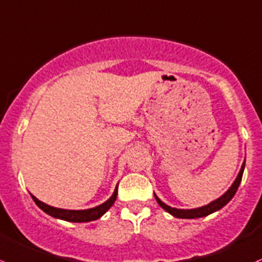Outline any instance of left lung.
I'll return each mask as SVG.
<instances>
[{"instance_id": "1", "label": "left lung", "mask_w": 262, "mask_h": 262, "mask_svg": "<svg viewBox=\"0 0 262 262\" xmlns=\"http://www.w3.org/2000/svg\"><path fill=\"white\" fill-rule=\"evenodd\" d=\"M243 169H245V163H243L242 167H241L239 173H238L237 178H235V181H234V182H233V185L229 187V190H228L227 192L224 193V195L220 196L219 199H216L215 201H213V203L209 204V205L201 206V208H198V209H190V210H183V209L170 208V206H168L167 204H164V203H163V201H160L159 199L157 198V195H155V193H154L155 200L158 201V204H159V205L162 206V208L164 209L165 211H168V213H169V214H172V215L176 216V218H181V219L203 218V216L209 215V214L214 213V211L220 210V209H222L223 206H225L228 203H229L230 200H232L233 196H234L235 192H237L238 186H239L241 181H242Z\"/></svg>"}]
</instances>
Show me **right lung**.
<instances>
[{"mask_svg":"<svg viewBox=\"0 0 262 262\" xmlns=\"http://www.w3.org/2000/svg\"><path fill=\"white\" fill-rule=\"evenodd\" d=\"M32 198L33 200H34V203L42 209L44 213L49 214V215L53 216V218H58L74 223H84L99 219L100 216L115 204L116 199H117V187H116L115 192L111 196V199H108L104 204H102V205L99 206H95V208L93 209H86V210H64V209L53 208V206H49L47 205V204L42 203V201H39L35 196L32 195Z\"/></svg>","mask_w":262,"mask_h":262,"instance_id":"1","label":"right lung"}]
</instances>
